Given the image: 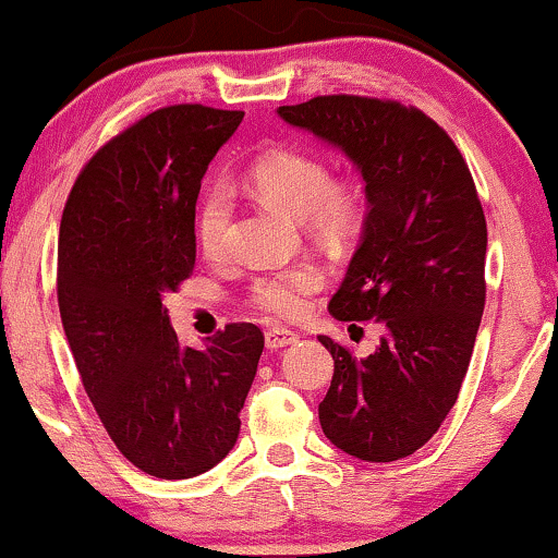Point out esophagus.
<instances>
[{"mask_svg":"<svg viewBox=\"0 0 558 558\" xmlns=\"http://www.w3.org/2000/svg\"><path fill=\"white\" fill-rule=\"evenodd\" d=\"M264 340H266V348H269V350H281L287 345H294L296 332L287 330V327H269V330H266V335H264Z\"/></svg>","mask_w":558,"mask_h":558,"instance_id":"esophagus-1","label":"esophagus"}]
</instances>
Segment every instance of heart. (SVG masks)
I'll list each match as a JSON object with an SVG mask.
<instances>
[{"label": "heart", "instance_id": "obj_1", "mask_svg": "<svg viewBox=\"0 0 558 558\" xmlns=\"http://www.w3.org/2000/svg\"><path fill=\"white\" fill-rule=\"evenodd\" d=\"M251 185L274 208L296 220H307L325 239H345L361 223V197L345 182L332 180L330 167L310 151L277 149L251 167ZM233 201L223 185L203 193L195 213V239L205 258H223L231 233ZM325 284L323 271L312 264L269 274L254 281L251 302L271 317L296 319L310 307V296Z\"/></svg>", "mask_w": 558, "mask_h": 558}]
</instances>
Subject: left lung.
<instances>
[{"label": "left lung", "instance_id": "left-lung-1", "mask_svg": "<svg viewBox=\"0 0 558 558\" xmlns=\"http://www.w3.org/2000/svg\"><path fill=\"white\" fill-rule=\"evenodd\" d=\"M279 117L345 151L368 197L361 246L327 310L342 323L376 319L384 338L355 357L319 335L335 361L319 424L357 460H401L454 407L483 319L487 226L475 182L414 106L340 94L279 106Z\"/></svg>", "mask_w": 558, "mask_h": 558}]
</instances>
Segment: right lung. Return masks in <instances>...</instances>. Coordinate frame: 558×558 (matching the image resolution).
Here are the masks:
<instances>
[{
    "label": "right lung",
    "mask_w": 558,
    "mask_h": 558,
    "mask_svg": "<svg viewBox=\"0 0 558 558\" xmlns=\"http://www.w3.org/2000/svg\"><path fill=\"white\" fill-rule=\"evenodd\" d=\"M243 111H151L90 157L68 195L58 307L90 403L134 468L162 480L208 472L231 452L264 332L231 323L180 348L167 292L195 269V203Z\"/></svg>",
    "instance_id": "right-lung-1"
}]
</instances>
